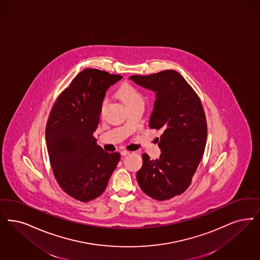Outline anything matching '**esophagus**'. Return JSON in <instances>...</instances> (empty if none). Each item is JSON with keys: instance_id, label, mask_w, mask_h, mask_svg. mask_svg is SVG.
I'll return each mask as SVG.
<instances>
[{"instance_id": "34e87169", "label": "esophagus", "mask_w": 260, "mask_h": 260, "mask_svg": "<svg viewBox=\"0 0 260 260\" xmlns=\"http://www.w3.org/2000/svg\"><path fill=\"white\" fill-rule=\"evenodd\" d=\"M129 154V152L128 151H126V150H123V151H121V155L122 156H127Z\"/></svg>"}]
</instances>
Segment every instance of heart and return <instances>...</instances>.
<instances>
[{
    "instance_id": "heart-1",
    "label": "heart",
    "mask_w": 260,
    "mask_h": 260,
    "mask_svg": "<svg viewBox=\"0 0 260 260\" xmlns=\"http://www.w3.org/2000/svg\"><path fill=\"white\" fill-rule=\"evenodd\" d=\"M118 95L123 101V103L125 104V106L135 104H144V100H143V96H142L141 93L134 86H132L129 84L122 85L118 90ZM107 104H108L107 99L103 100L102 104H101V108H100L101 114H104Z\"/></svg>"
}]
</instances>
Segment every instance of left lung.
<instances>
[{"label":"left lung","instance_id":"obj_1","mask_svg":"<svg viewBox=\"0 0 260 260\" xmlns=\"http://www.w3.org/2000/svg\"><path fill=\"white\" fill-rule=\"evenodd\" d=\"M131 80L156 93L149 127L162 129L157 138L160 156L143 165L136 178L150 198L164 201L182 194L191 183L207 140V122L198 93L185 78L168 70L150 75H132Z\"/></svg>","mask_w":260,"mask_h":260}]
</instances>
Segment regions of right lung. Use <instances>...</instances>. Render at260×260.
<instances>
[{"label": "right lung", "mask_w": 260, "mask_h": 260, "mask_svg": "<svg viewBox=\"0 0 260 260\" xmlns=\"http://www.w3.org/2000/svg\"><path fill=\"white\" fill-rule=\"evenodd\" d=\"M122 78L86 69L53 105L45 129L49 160L60 187L76 200L88 202L99 198L120 160L118 152L104 151L93 135L105 92Z\"/></svg>", "instance_id": "right-lung-1"}]
</instances>
